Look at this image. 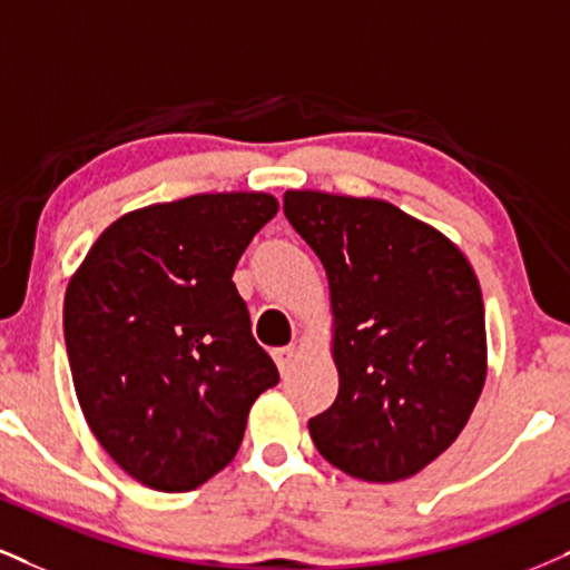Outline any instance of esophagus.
I'll return each instance as SVG.
<instances>
[{
	"label": "esophagus",
	"instance_id": "34e87169",
	"mask_svg": "<svg viewBox=\"0 0 570 570\" xmlns=\"http://www.w3.org/2000/svg\"><path fill=\"white\" fill-rule=\"evenodd\" d=\"M296 356H298L296 346H283V348L274 351V362H277V370L283 372V375H287V372H291V367H293V362H296Z\"/></svg>",
	"mask_w": 570,
	"mask_h": 570
}]
</instances>
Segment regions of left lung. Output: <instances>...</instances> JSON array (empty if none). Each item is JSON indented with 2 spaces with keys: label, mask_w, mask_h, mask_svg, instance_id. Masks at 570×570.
Segmentation results:
<instances>
[{
  "label": "left lung",
  "mask_w": 570,
  "mask_h": 570,
  "mask_svg": "<svg viewBox=\"0 0 570 570\" xmlns=\"http://www.w3.org/2000/svg\"><path fill=\"white\" fill-rule=\"evenodd\" d=\"M283 210L325 266L335 317L338 396L308 420L314 446L354 479H410L454 444L487 381L473 266L385 200L287 189Z\"/></svg>",
  "instance_id": "obj_1"
}]
</instances>
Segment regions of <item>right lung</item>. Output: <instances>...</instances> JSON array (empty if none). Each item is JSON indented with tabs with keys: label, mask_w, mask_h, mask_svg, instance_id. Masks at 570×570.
<instances>
[{
	"label": "right lung",
	"mask_w": 570,
	"mask_h": 570,
	"mask_svg": "<svg viewBox=\"0 0 570 570\" xmlns=\"http://www.w3.org/2000/svg\"><path fill=\"white\" fill-rule=\"evenodd\" d=\"M266 193L189 195L110 224L73 274L62 330L91 433L131 479L193 491L240 449L279 383L232 274L277 214Z\"/></svg>",
	"instance_id": "1"
}]
</instances>
